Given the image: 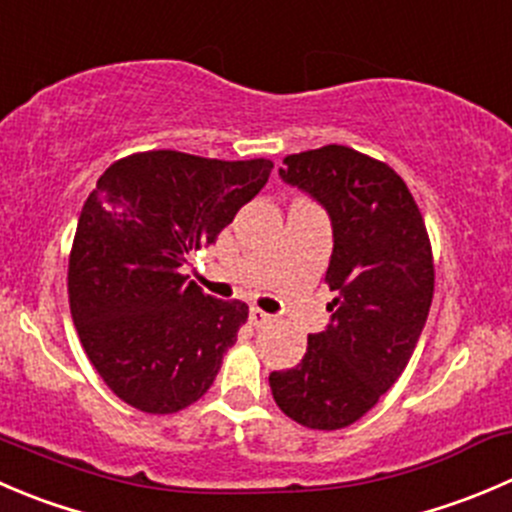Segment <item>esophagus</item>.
Masks as SVG:
<instances>
[{
  "instance_id": "obj_1",
  "label": "esophagus",
  "mask_w": 512,
  "mask_h": 512,
  "mask_svg": "<svg viewBox=\"0 0 512 512\" xmlns=\"http://www.w3.org/2000/svg\"><path fill=\"white\" fill-rule=\"evenodd\" d=\"M272 322V315H267V312H262L260 307H252L250 310V325L252 327H265Z\"/></svg>"
}]
</instances>
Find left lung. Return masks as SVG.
Listing matches in <instances>:
<instances>
[{
	"mask_svg": "<svg viewBox=\"0 0 512 512\" xmlns=\"http://www.w3.org/2000/svg\"><path fill=\"white\" fill-rule=\"evenodd\" d=\"M282 165V180L330 215L325 282L335 300L305 357L270 375L272 398L305 428L340 430L375 408L410 362L433 302V250L408 185L385 162L327 145Z\"/></svg>",
	"mask_w": 512,
	"mask_h": 512,
	"instance_id": "left-lung-1",
	"label": "left lung"
}]
</instances>
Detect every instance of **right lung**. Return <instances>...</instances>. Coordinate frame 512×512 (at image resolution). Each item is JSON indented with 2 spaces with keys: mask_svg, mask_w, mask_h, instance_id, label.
Listing matches in <instances>:
<instances>
[{
  "mask_svg": "<svg viewBox=\"0 0 512 512\" xmlns=\"http://www.w3.org/2000/svg\"><path fill=\"white\" fill-rule=\"evenodd\" d=\"M270 160L152 150L117 160L87 197L69 252V310L107 388L150 415L215 382L247 305L205 295L180 267L265 187Z\"/></svg>",
  "mask_w": 512,
  "mask_h": 512,
  "instance_id": "add662e5",
  "label": "right lung"
}]
</instances>
